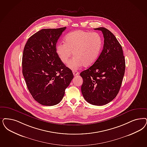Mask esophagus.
<instances>
[{
	"label": "esophagus",
	"instance_id": "34e87169",
	"mask_svg": "<svg viewBox=\"0 0 147 147\" xmlns=\"http://www.w3.org/2000/svg\"><path fill=\"white\" fill-rule=\"evenodd\" d=\"M73 74H74V76H78V75L79 74V72L77 71H73Z\"/></svg>",
	"mask_w": 147,
	"mask_h": 147
}]
</instances>
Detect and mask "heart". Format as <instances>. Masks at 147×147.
Instances as JSON below:
<instances>
[{
    "mask_svg": "<svg viewBox=\"0 0 147 147\" xmlns=\"http://www.w3.org/2000/svg\"><path fill=\"white\" fill-rule=\"evenodd\" d=\"M102 40L96 32L84 30L71 32L65 37V42L58 43L56 51L60 60L63 63L69 61L72 52L74 57L68 63L72 70H76L81 66H91L100 54Z\"/></svg>",
    "mask_w": 147,
    "mask_h": 147,
    "instance_id": "b5f03b06",
    "label": "heart"
}]
</instances>
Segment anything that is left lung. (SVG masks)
<instances>
[{"label":"left lung","instance_id":"8db88e82","mask_svg":"<svg viewBox=\"0 0 147 147\" xmlns=\"http://www.w3.org/2000/svg\"><path fill=\"white\" fill-rule=\"evenodd\" d=\"M94 30L102 32L103 49L93 65L80 73L83 79L81 90L88 102L101 106L114 99L119 91L125 61L121 45L111 32L102 27Z\"/></svg>","mask_w":147,"mask_h":147}]
</instances>
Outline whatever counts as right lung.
I'll return each instance as SVG.
<instances>
[{
    "label": "right lung",
    "mask_w": 147,
    "mask_h": 147,
    "mask_svg": "<svg viewBox=\"0 0 147 147\" xmlns=\"http://www.w3.org/2000/svg\"><path fill=\"white\" fill-rule=\"evenodd\" d=\"M66 29L38 31L28 39L24 48L23 75L31 96L43 105L59 104L74 77L56 51V44Z\"/></svg>",
    "instance_id": "1"
}]
</instances>
